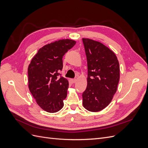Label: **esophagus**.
Masks as SVG:
<instances>
[{
	"label": "esophagus",
	"instance_id": "esophagus-1",
	"mask_svg": "<svg viewBox=\"0 0 148 148\" xmlns=\"http://www.w3.org/2000/svg\"><path fill=\"white\" fill-rule=\"evenodd\" d=\"M71 82L72 83H76V82H77V79H76V78L71 79Z\"/></svg>",
	"mask_w": 148,
	"mask_h": 148
}]
</instances>
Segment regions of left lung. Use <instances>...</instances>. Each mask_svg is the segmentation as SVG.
<instances>
[{
    "label": "left lung",
    "mask_w": 148,
    "mask_h": 148,
    "mask_svg": "<svg viewBox=\"0 0 148 148\" xmlns=\"http://www.w3.org/2000/svg\"><path fill=\"white\" fill-rule=\"evenodd\" d=\"M88 64V84L82 95L83 105L91 112L108 106L117 91L120 66L117 57L104 44L83 38Z\"/></svg>",
    "instance_id": "left-lung-1"
}]
</instances>
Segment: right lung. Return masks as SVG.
Segmentation results:
<instances>
[{
  "label": "right lung",
  "mask_w": 148,
  "mask_h": 148,
  "mask_svg": "<svg viewBox=\"0 0 148 148\" xmlns=\"http://www.w3.org/2000/svg\"><path fill=\"white\" fill-rule=\"evenodd\" d=\"M76 42L61 39L43 46L29 65L28 87L38 104L46 112H56L64 106L69 82L62 77V58Z\"/></svg>",
  "instance_id": "right-lung-1"
}]
</instances>
